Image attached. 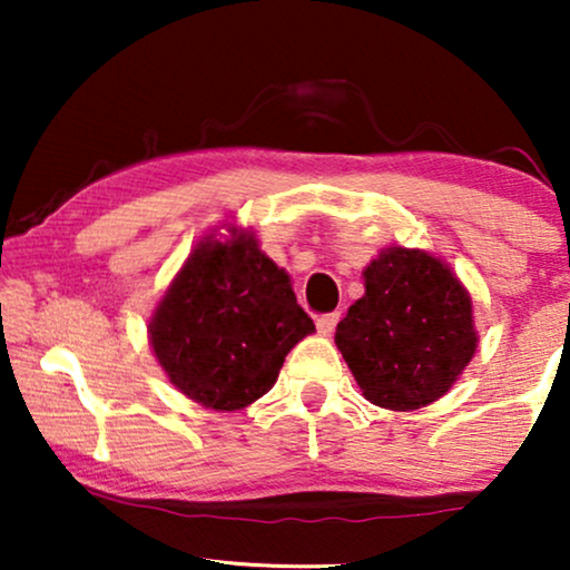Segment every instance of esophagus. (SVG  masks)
<instances>
[{
  "label": "esophagus",
  "instance_id": "1",
  "mask_svg": "<svg viewBox=\"0 0 570 570\" xmlns=\"http://www.w3.org/2000/svg\"><path fill=\"white\" fill-rule=\"evenodd\" d=\"M340 322V311H332V314H322L316 316V330L322 334H332L334 326Z\"/></svg>",
  "mask_w": 570,
  "mask_h": 570
}]
</instances>
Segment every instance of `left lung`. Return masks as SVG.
Wrapping results in <instances>:
<instances>
[{
	"mask_svg": "<svg viewBox=\"0 0 570 570\" xmlns=\"http://www.w3.org/2000/svg\"><path fill=\"white\" fill-rule=\"evenodd\" d=\"M365 295L337 324L340 353L363 396L386 410L425 407L472 361V301L435 256L386 248L371 262Z\"/></svg>",
	"mask_w": 570,
	"mask_h": 570,
	"instance_id": "left-lung-1",
	"label": "left lung"
}]
</instances>
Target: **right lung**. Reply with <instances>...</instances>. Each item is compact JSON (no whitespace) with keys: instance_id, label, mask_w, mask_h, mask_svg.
<instances>
[{"instance_id":"1","label":"right lung","mask_w":570,"mask_h":570,"mask_svg":"<svg viewBox=\"0 0 570 570\" xmlns=\"http://www.w3.org/2000/svg\"><path fill=\"white\" fill-rule=\"evenodd\" d=\"M311 332L291 277L240 233L194 248L155 311L150 342L189 400L240 410L275 386L285 355Z\"/></svg>"}]
</instances>
